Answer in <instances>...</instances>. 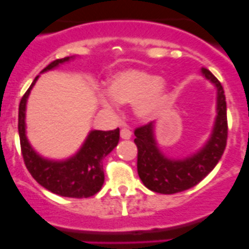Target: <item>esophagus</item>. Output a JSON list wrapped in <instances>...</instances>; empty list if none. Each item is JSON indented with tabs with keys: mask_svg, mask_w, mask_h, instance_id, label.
Masks as SVG:
<instances>
[{
	"mask_svg": "<svg viewBox=\"0 0 249 249\" xmlns=\"http://www.w3.org/2000/svg\"><path fill=\"white\" fill-rule=\"evenodd\" d=\"M132 132L130 131V129H127V127H123L122 130H120V137H122L123 140H129L130 137H131Z\"/></svg>",
	"mask_w": 249,
	"mask_h": 249,
	"instance_id": "1",
	"label": "esophagus"
}]
</instances>
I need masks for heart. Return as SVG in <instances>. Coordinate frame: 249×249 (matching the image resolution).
Listing matches in <instances>:
<instances>
[{"instance_id":"1","label":"heart","mask_w":249,"mask_h":249,"mask_svg":"<svg viewBox=\"0 0 249 249\" xmlns=\"http://www.w3.org/2000/svg\"><path fill=\"white\" fill-rule=\"evenodd\" d=\"M108 94L101 96L104 108L115 110L117 105L132 104L137 117L143 120L157 118L169 100V88L157 74L137 70L120 72L109 80Z\"/></svg>"}]
</instances>
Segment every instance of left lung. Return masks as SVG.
Returning <instances> with one entry per match:
<instances>
[{"label": "left lung", "mask_w": 249, "mask_h": 249, "mask_svg": "<svg viewBox=\"0 0 249 249\" xmlns=\"http://www.w3.org/2000/svg\"><path fill=\"white\" fill-rule=\"evenodd\" d=\"M201 73L217 87V119L211 139L196 154L183 160L169 159L158 148L154 140V123L135 129L137 145V172L143 184L152 192L176 194L201 182L222 158L227 147V101L222 84L207 69Z\"/></svg>", "instance_id": "obj_1"}]
</instances>
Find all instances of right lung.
<instances>
[{"label":"right lung","mask_w":249,"mask_h":249,"mask_svg":"<svg viewBox=\"0 0 249 249\" xmlns=\"http://www.w3.org/2000/svg\"><path fill=\"white\" fill-rule=\"evenodd\" d=\"M70 59H72V56L54 60L42 72L54 69L57 65L69 61ZM37 79L38 76L35 78L27 91L21 97L19 105L18 130L25 166L37 183L54 194L76 199L92 196L101 189L105 182L102 160L119 142V127L110 131H91L79 152L74 157L64 161H53L39 157L32 149L25 134L26 100Z\"/></svg>","instance_id":"right-lung-1"}]
</instances>
